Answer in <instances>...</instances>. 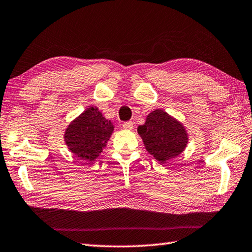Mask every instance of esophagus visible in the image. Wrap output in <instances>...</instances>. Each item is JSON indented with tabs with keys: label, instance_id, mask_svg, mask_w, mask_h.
Returning <instances> with one entry per match:
<instances>
[{
	"label": "esophagus",
	"instance_id": "1",
	"mask_svg": "<svg viewBox=\"0 0 252 252\" xmlns=\"http://www.w3.org/2000/svg\"><path fill=\"white\" fill-rule=\"evenodd\" d=\"M123 129L126 130H132L133 129V122L132 121H126V122H123Z\"/></svg>",
	"mask_w": 252,
	"mask_h": 252
}]
</instances>
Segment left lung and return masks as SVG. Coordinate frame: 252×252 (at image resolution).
<instances>
[{"label": "left lung", "instance_id": "left-lung-1", "mask_svg": "<svg viewBox=\"0 0 252 252\" xmlns=\"http://www.w3.org/2000/svg\"><path fill=\"white\" fill-rule=\"evenodd\" d=\"M146 151L156 160L166 162L179 156L188 144V133L182 123L161 109L152 111L137 127Z\"/></svg>", "mask_w": 252, "mask_h": 252}]
</instances>
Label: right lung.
Instances as JSON below:
<instances>
[{"mask_svg": "<svg viewBox=\"0 0 252 252\" xmlns=\"http://www.w3.org/2000/svg\"><path fill=\"white\" fill-rule=\"evenodd\" d=\"M113 127L97 107H90L67 126L64 141L78 158L93 161L106 147Z\"/></svg>", "mask_w": 252, "mask_h": 252, "instance_id": "add662e5", "label": "right lung"}]
</instances>
